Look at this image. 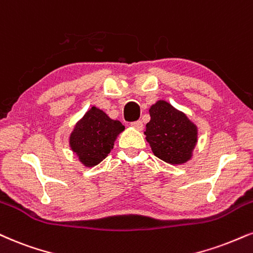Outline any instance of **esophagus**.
<instances>
[{"mask_svg":"<svg viewBox=\"0 0 253 253\" xmlns=\"http://www.w3.org/2000/svg\"><path fill=\"white\" fill-rule=\"evenodd\" d=\"M130 126L134 127V128L138 129V130H142V128H144V125H142V123H141V121H140V120L134 121V123H132V124H130Z\"/></svg>","mask_w":253,"mask_h":253,"instance_id":"esophagus-1","label":"esophagus"}]
</instances>
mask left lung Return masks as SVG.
<instances>
[{
	"label": "left lung",
	"mask_w": 253,
	"mask_h": 253,
	"mask_svg": "<svg viewBox=\"0 0 253 253\" xmlns=\"http://www.w3.org/2000/svg\"><path fill=\"white\" fill-rule=\"evenodd\" d=\"M150 115L145 134L154 156L171 165L187 163L197 144L196 125L164 100L151 106Z\"/></svg>",
	"instance_id": "left-lung-1"
}]
</instances>
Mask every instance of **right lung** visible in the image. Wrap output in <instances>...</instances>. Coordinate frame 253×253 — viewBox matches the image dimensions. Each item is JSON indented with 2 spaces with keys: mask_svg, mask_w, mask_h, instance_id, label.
I'll return each instance as SVG.
<instances>
[{
  "mask_svg": "<svg viewBox=\"0 0 253 253\" xmlns=\"http://www.w3.org/2000/svg\"><path fill=\"white\" fill-rule=\"evenodd\" d=\"M125 129L120 121L112 120L101 109L92 107L75 125L69 146L86 167H93L113 150L117 136Z\"/></svg>",
  "mask_w": 253,
  "mask_h": 253,
  "instance_id": "obj_1",
  "label": "right lung"
}]
</instances>
